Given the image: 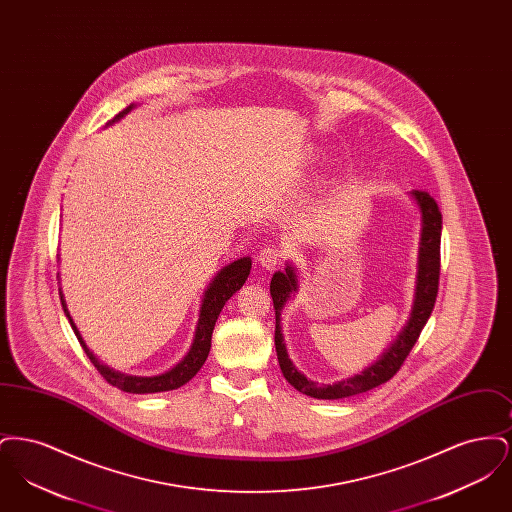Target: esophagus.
I'll return each mask as SVG.
<instances>
[{
  "label": "esophagus",
  "mask_w": 512,
  "mask_h": 512,
  "mask_svg": "<svg viewBox=\"0 0 512 512\" xmlns=\"http://www.w3.org/2000/svg\"><path fill=\"white\" fill-rule=\"evenodd\" d=\"M282 259H284V251H282L280 247H276V245L263 247V249L259 251V255H257L259 265L265 268V270H274V268L282 263Z\"/></svg>",
  "instance_id": "esophagus-1"
}]
</instances>
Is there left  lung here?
I'll use <instances>...</instances> for the list:
<instances>
[{
    "label": "left lung",
    "mask_w": 512,
    "mask_h": 512,
    "mask_svg": "<svg viewBox=\"0 0 512 512\" xmlns=\"http://www.w3.org/2000/svg\"><path fill=\"white\" fill-rule=\"evenodd\" d=\"M411 197L416 201L420 209V244H418V261H416V288H414L413 311L407 320L405 328L399 332L397 340L382 353V357L365 368L361 374H355L347 380H341L336 384H317L313 380H307L292 363L284 334L280 324V313L286 305V301L297 292V272L293 265H286L280 272H274L270 280V295L274 303V315H276V330H274V343H276V355L282 368L284 378L292 384L293 388L305 395H311L315 399H343L351 397L363 391L378 388L380 384H386L391 380L401 365L405 363L407 355L411 353L414 343L418 340L424 324L434 311V303L438 297L439 286V244H441V213L438 203L432 195L422 190H413Z\"/></svg>",
    "instance_id": "1"
}]
</instances>
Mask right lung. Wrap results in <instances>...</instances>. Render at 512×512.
<instances>
[{"mask_svg": "<svg viewBox=\"0 0 512 512\" xmlns=\"http://www.w3.org/2000/svg\"><path fill=\"white\" fill-rule=\"evenodd\" d=\"M132 109H134V103L128 105L111 122L121 121L122 117L126 113H130ZM249 270H251V257H242V259H238V261L220 268L219 274L213 278V282L207 286V290L203 293L201 307H199V320H197V326H195L194 343H192L188 355L174 368L167 370L165 374H159V376H128V374H122V372H117V370L99 363L96 355L88 349V345L82 340L80 332L76 330L61 290H59V295H61L63 311H65V315H67L71 326H73L76 338L80 341V345H82L84 353L88 355V359L92 361V365L98 368L99 374L111 386L126 391V393H157V391H171L184 386L186 382H190L194 378L197 370L207 361V355L211 351L213 328H215V322L219 318L220 311H222L224 303L244 286L245 280L249 276Z\"/></svg>", "mask_w": 512, "mask_h": 512, "instance_id": "right-lung-1", "label": "right lung"}]
</instances>
